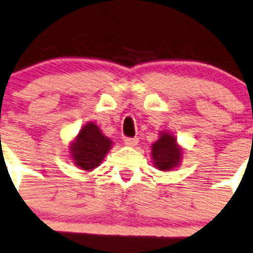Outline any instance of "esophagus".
Returning <instances> with one entry per match:
<instances>
[{
  "mask_svg": "<svg viewBox=\"0 0 253 253\" xmlns=\"http://www.w3.org/2000/svg\"><path fill=\"white\" fill-rule=\"evenodd\" d=\"M125 144H126L127 146H135L137 143H139V139L137 137H125Z\"/></svg>",
  "mask_w": 253,
  "mask_h": 253,
  "instance_id": "1",
  "label": "esophagus"
}]
</instances>
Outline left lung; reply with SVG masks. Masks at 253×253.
<instances>
[{"label":"left lung","instance_id":"obj_1","mask_svg":"<svg viewBox=\"0 0 253 253\" xmlns=\"http://www.w3.org/2000/svg\"><path fill=\"white\" fill-rule=\"evenodd\" d=\"M152 156L159 169H171L179 163L181 150L176 145L175 137L169 133H162L161 139L153 144Z\"/></svg>","mask_w":253,"mask_h":253}]
</instances>
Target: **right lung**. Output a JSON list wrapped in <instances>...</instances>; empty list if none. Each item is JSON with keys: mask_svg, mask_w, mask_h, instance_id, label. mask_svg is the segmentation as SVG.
Masks as SVG:
<instances>
[{"mask_svg": "<svg viewBox=\"0 0 253 253\" xmlns=\"http://www.w3.org/2000/svg\"><path fill=\"white\" fill-rule=\"evenodd\" d=\"M110 141L100 132L94 123H87L78 133L77 140L71 146L74 163L82 169L97 167L110 149Z\"/></svg>", "mask_w": 253, "mask_h": 253, "instance_id": "add662e5", "label": "right lung"}]
</instances>
